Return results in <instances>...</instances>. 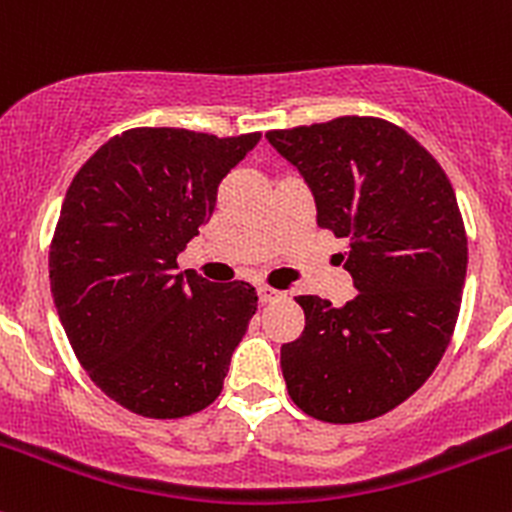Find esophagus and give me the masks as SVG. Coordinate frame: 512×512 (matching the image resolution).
<instances>
[{"label":"esophagus","mask_w":512,"mask_h":512,"mask_svg":"<svg viewBox=\"0 0 512 512\" xmlns=\"http://www.w3.org/2000/svg\"><path fill=\"white\" fill-rule=\"evenodd\" d=\"M257 294H260V302L262 304L275 302V299L280 297V292H277V289H272V287H267V285H262L260 289H257Z\"/></svg>","instance_id":"34e87169"}]
</instances>
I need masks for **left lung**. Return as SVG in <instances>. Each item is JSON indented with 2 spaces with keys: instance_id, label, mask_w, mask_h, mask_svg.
I'll list each match as a JSON object with an SVG mask.
<instances>
[{
  "instance_id": "left-lung-1",
  "label": "left lung",
  "mask_w": 512,
  "mask_h": 512,
  "mask_svg": "<svg viewBox=\"0 0 512 512\" xmlns=\"http://www.w3.org/2000/svg\"><path fill=\"white\" fill-rule=\"evenodd\" d=\"M302 173L317 225L347 237L359 289L344 307L302 294L304 332L282 344L294 404L327 423H359L404 404L446 354L461 312L468 237L438 160L384 118L342 116L267 131Z\"/></svg>"
}]
</instances>
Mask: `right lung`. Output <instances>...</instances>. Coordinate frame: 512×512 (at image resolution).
Returning a JSON list of instances; mask_svg holds the SVG:
<instances>
[{
    "label": "right lung",
    "instance_id": "add662e5",
    "mask_svg": "<svg viewBox=\"0 0 512 512\" xmlns=\"http://www.w3.org/2000/svg\"><path fill=\"white\" fill-rule=\"evenodd\" d=\"M257 141L131 128L66 190L49 250L56 312L91 381L133 414H198L223 391L257 292L175 270L213 215L220 180Z\"/></svg>",
    "mask_w": 512,
    "mask_h": 512
}]
</instances>
